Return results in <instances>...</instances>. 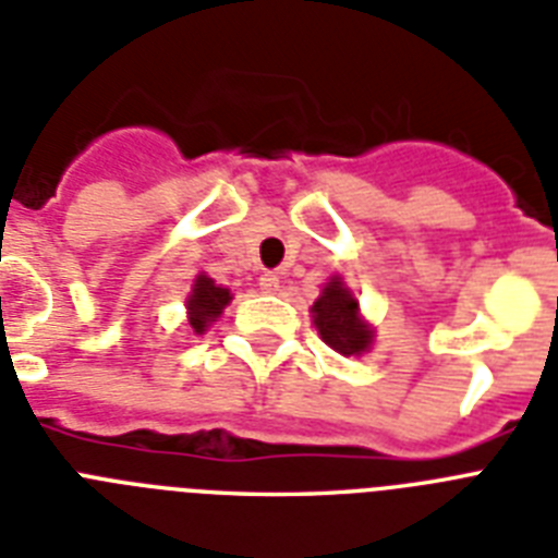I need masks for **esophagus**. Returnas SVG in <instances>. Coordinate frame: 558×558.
Wrapping results in <instances>:
<instances>
[{
	"label": "esophagus",
	"mask_w": 558,
	"mask_h": 558,
	"mask_svg": "<svg viewBox=\"0 0 558 558\" xmlns=\"http://www.w3.org/2000/svg\"><path fill=\"white\" fill-rule=\"evenodd\" d=\"M278 287L280 278L275 271H264V275H260V289H264V292H278Z\"/></svg>",
	"instance_id": "34e87169"
}]
</instances>
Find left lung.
<instances>
[{"instance_id":"8db88e82","label":"left lung","mask_w":558,"mask_h":558,"mask_svg":"<svg viewBox=\"0 0 558 558\" xmlns=\"http://www.w3.org/2000/svg\"><path fill=\"white\" fill-rule=\"evenodd\" d=\"M315 326L335 352L341 355H361L373 343V329L357 318V301L343 289L341 278H332V283L324 289L315 306Z\"/></svg>"}]
</instances>
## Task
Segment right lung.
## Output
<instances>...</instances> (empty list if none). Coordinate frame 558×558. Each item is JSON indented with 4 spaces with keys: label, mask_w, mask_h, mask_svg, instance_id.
Listing matches in <instances>:
<instances>
[{
    "label": "right lung",
    "mask_w": 558,
    "mask_h": 558,
    "mask_svg": "<svg viewBox=\"0 0 558 558\" xmlns=\"http://www.w3.org/2000/svg\"><path fill=\"white\" fill-rule=\"evenodd\" d=\"M229 301H232L229 289L217 287L215 280L206 278V275H197L192 298H189V324H192L194 332H203V329L226 310V303Z\"/></svg>",
    "instance_id": "obj_1"
}]
</instances>
